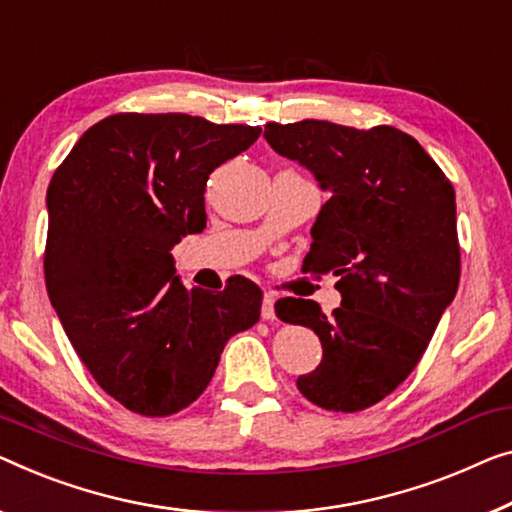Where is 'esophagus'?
<instances>
[{
	"label": "esophagus",
	"mask_w": 512,
	"mask_h": 512,
	"mask_svg": "<svg viewBox=\"0 0 512 512\" xmlns=\"http://www.w3.org/2000/svg\"><path fill=\"white\" fill-rule=\"evenodd\" d=\"M262 317L266 322H273V319H276V296L271 292H266L262 299Z\"/></svg>",
	"instance_id": "esophagus-1"
}]
</instances>
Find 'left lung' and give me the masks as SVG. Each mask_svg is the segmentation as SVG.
<instances>
[{"mask_svg":"<svg viewBox=\"0 0 512 512\" xmlns=\"http://www.w3.org/2000/svg\"><path fill=\"white\" fill-rule=\"evenodd\" d=\"M276 154L303 165L331 200L312 225L303 269L338 276L340 308L282 299V322L319 335L322 363L296 379L329 411L384 400L430 345L460 282L455 190L414 137L393 126L266 124Z\"/></svg>","mask_w":512,"mask_h":512,"instance_id":"8db88e82","label":"left lung"}]
</instances>
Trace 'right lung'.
I'll list each match as a JSON object with an SVG mask.
<instances>
[{
	"label": "right lung",
	"instance_id": "right-lung-1",
	"mask_svg": "<svg viewBox=\"0 0 512 512\" xmlns=\"http://www.w3.org/2000/svg\"><path fill=\"white\" fill-rule=\"evenodd\" d=\"M262 128L181 112L112 114L75 142L48 186L45 285L98 386L142 416H170L209 386L262 289L183 287L172 248L207 227L209 174Z\"/></svg>",
	"mask_w": 512,
	"mask_h": 512
}]
</instances>
